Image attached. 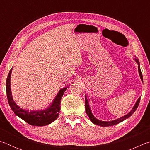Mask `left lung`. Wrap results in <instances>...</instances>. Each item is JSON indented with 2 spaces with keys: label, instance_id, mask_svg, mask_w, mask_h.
Returning <instances> with one entry per match:
<instances>
[{
  "label": "left lung",
  "instance_id": "left-lung-1",
  "mask_svg": "<svg viewBox=\"0 0 150 150\" xmlns=\"http://www.w3.org/2000/svg\"><path fill=\"white\" fill-rule=\"evenodd\" d=\"M134 59L135 60V62L137 63V64H138V68L139 75V77H140V79H141L142 81V82H143V76H142V72H141L140 65H139V60H138V58H137L136 56H135V58H134ZM140 98H141V97H140V96H139V97L138 98V99L137 100L136 104H135V105H134L132 109L130 112H128V114H127V115H124L123 116H122V117L116 119V120H111V121H102V120H98V119L96 118L95 116H94V115H93L92 112H91V110L89 105H88V102L87 96L85 95V110H86V113H87V115H88V118H89L91 121L92 122L93 124H96V125H98V126H103V127L114 126V125H116V124H117L118 123L124 121V120H126V119L128 118L129 117H130V116L133 115V113L136 111V108H138V106L139 105V100H140Z\"/></svg>",
  "mask_w": 150,
  "mask_h": 150
}]
</instances>
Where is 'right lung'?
I'll return each instance as SVG.
<instances>
[{
  "instance_id": "right-lung-1",
  "label": "right lung",
  "mask_w": 150,
  "mask_h": 150,
  "mask_svg": "<svg viewBox=\"0 0 150 150\" xmlns=\"http://www.w3.org/2000/svg\"><path fill=\"white\" fill-rule=\"evenodd\" d=\"M12 71V68L10 71L6 79V87L8 104L15 115L32 126H45L56 120L59 115L61 100L67 87L60 89L51 105L44 110L30 111L29 110H24L16 105L12 97L11 88V76Z\"/></svg>"
}]
</instances>
